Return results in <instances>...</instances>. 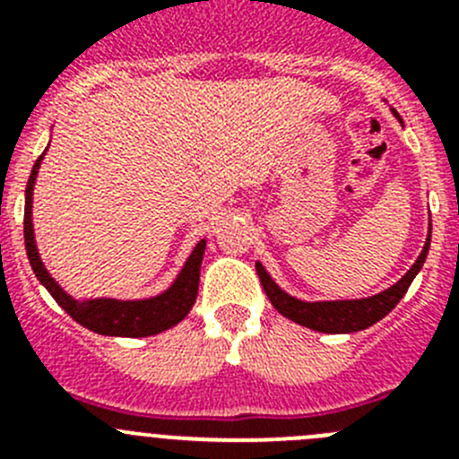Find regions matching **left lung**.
I'll return each instance as SVG.
<instances>
[{"instance_id": "obj_1", "label": "left lung", "mask_w": 459, "mask_h": 459, "mask_svg": "<svg viewBox=\"0 0 459 459\" xmlns=\"http://www.w3.org/2000/svg\"><path fill=\"white\" fill-rule=\"evenodd\" d=\"M429 230H432V227H429ZM429 237H432V234H428V241H425L423 250H420L419 259L413 262L411 269H409L403 278L397 280L395 285L388 287L386 291L368 296V299L307 303L301 301V299H294V296H290L287 291L280 290L259 262L255 266H257L259 282L264 287L271 306H273L280 315H285L287 319L301 324V326L312 328V331H319V333H356V331H363V328L372 326V324H377L379 319L386 317L388 312L400 303V299L407 294L411 280L416 278V273H419L420 266H423L425 257H428Z\"/></svg>"}]
</instances>
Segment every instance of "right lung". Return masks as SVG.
Segmentation results:
<instances>
[{"label":"right lung","mask_w":459,"mask_h":459,"mask_svg":"<svg viewBox=\"0 0 459 459\" xmlns=\"http://www.w3.org/2000/svg\"><path fill=\"white\" fill-rule=\"evenodd\" d=\"M46 153H40L34 163V169L27 181L24 190V248L27 257L34 269L36 278L43 282L59 306L71 315L84 328L100 335H117V338H147L160 331H168L174 324H179L193 307L197 299V287H200V266L204 257L206 241L202 238L190 253L188 262L184 264L181 273L177 275L169 290L163 294L152 296V299H140V301H119V299H87V301H75L62 287L56 285L55 278L48 273V269L40 262V255L36 250L34 225H31V197H34L36 174H39L40 160Z\"/></svg>","instance_id":"1"}]
</instances>
